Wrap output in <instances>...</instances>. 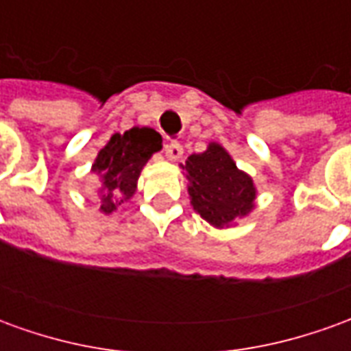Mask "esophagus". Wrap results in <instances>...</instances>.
Instances as JSON below:
<instances>
[{
	"instance_id": "34e87169",
	"label": "esophagus",
	"mask_w": 351,
	"mask_h": 351,
	"mask_svg": "<svg viewBox=\"0 0 351 351\" xmlns=\"http://www.w3.org/2000/svg\"><path fill=\"white\" fill-rule=\"evenodd\" d=\"M184 154V148L178 143H171V145L165 146V158H167L169 161H176L182 158Z\"/></svg>"
}]
</instances>
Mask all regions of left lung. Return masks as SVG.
Segmentation results:
<instances>
[{"label": "left lung", "instance_id": "left-lung-1", "mask_svg": "<svg viewBox=\"0 0 351 351\" xmlns=\"http://www.w3.org/2000/svg\"><path fill=\"white\" fill-rule=\"evenodd\" d=\"M180 167L190 182L188 193L193 210L214 228H231L254 210L256 184L218 143H208L205 152L191 154Z\"/></svg>", "mask_w": 351, "mask_h": 351}]
</instances>
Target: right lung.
<instances>
[{
  "label": "right lung",
  "instance_id": "right-lung-1",
  "mask_svg": "<svg viewBox=\"0 0 351 351\" xmlns=\"http://www.w3.org/2000/svg\"><path fill=\"white\" fill-rule=\"evenodd\" d=\"M161 135L152 128H131L114 133L93 161L92 173L99 176V210L112 214L137 191V180L146 161L161 150Z\"/></svg>",
  "mask_w": 351,
  "mask_h": 351
}]
</instances>
